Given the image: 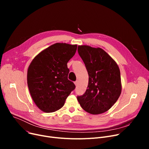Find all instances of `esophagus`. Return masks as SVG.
<instances>
[{"mask_svg": "<svg viewBox=\"0 0 149 149\" xmlns=\"http://www.w3.org/2000/svg\"><path fill=\"white\" fill-rule=\"evenodd\" d=\"M74 84H75V85L76 86H78V81H75V82H74Z\"/></svg>", "mask_w": 149, "mask_h": 149, "instance_id": "34e87169", "label": "esophagus"}]
</instances>
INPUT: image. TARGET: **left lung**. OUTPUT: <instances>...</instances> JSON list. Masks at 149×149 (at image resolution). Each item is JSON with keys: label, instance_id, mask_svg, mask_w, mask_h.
I'll return each mask as SVG.
<instances>
[{"label": "left lung", "instance_id": "left-lung-1", "mask_svg": "<svg viewBox=\"0 0 149 149\" xmlns=\"http://www.w3.org/2000/svg\"><path fill=\"white\" fill-rule=\"evenodd\" d=\"M89 75L85 93L77 100L85 111L97 115L103 113L116 102L122 86L120 70L115 61L100 48L88 45L78 46Z\"/></svg>", "mask_w": 149, "mask_h": 149}]
</instances>
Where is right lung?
I'll list each match as a JSON object with an SVG mask.
<instances>
[{"instance_id":"1","label":"right lung","mask_w":149,"mask_h":149,"mask_svg":"<svg viewBox=\"0 0 149 149\" xmlns=\"http://www.w3.org/2000/svg\"><path fill=\"white\" fill-rule=\"evenodd\" d=\"M77 45L57 43L38 54L31 62L27 83L31 97L39 109L54 112L65 104L75 86L68 79L67 63L76 52Z\"/></svg>"}]
</instances>
